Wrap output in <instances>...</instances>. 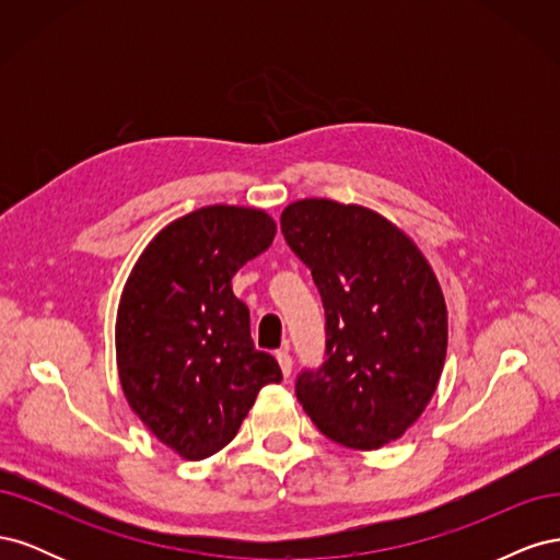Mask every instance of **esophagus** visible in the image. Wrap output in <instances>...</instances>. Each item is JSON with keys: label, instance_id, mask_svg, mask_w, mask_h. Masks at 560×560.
<instances>
[{"label": "esophagus", "instance_id": "esophagus-1", "mask_svg": "<svg viewBox=\"0 0 560 560\" xmlns=\"http://www.w3.org/2000/svg\"><path fill=\"white\" fill-rule=\"evenodd\" d=\"M276 360H278V364H280L282 376L290 378V374H292V354H290V350H287V348L278 350V352H276Z\"/></svg>", "mask_w": 560, "mask_h": 560}]
</instances>
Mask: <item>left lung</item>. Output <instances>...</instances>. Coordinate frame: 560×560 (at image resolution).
<instances>
[{"label":"left lung","instance_id":"obj_1","mask_svg":"<svg viewBox=\"0 0 560 560\" xmlns=\"http://www.w3.org/2000/svg\"><path fill=\"white\" fill-rule=\"evenodd\" d=\"M280 226L327 319L325 362L296 376V399L336 444L381 448L413 425L442 376V287L409 235L374 210L306 198L282 210Z\"/></svg>","mask_w":560,"mask_h":560}]
</instances>
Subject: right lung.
Masks as SVG:
<instances>
[{
	"mask_svg": "<svg viewBox=\"0 0 560 560\" xmlns=\"http://www.w3.org/2000/svg\"><path fill=\"white\" fill-rule=\"evenodd\" d=\"M276 238L264 210L208 206L147 245L116 315V364L130 409L186 460L222 451L268 383L273 354L254 348L231 278Z\"/></svg>",
	"mask_w": 560,
	"mask_h": 560,
	"instance_id": "1",
	"label": "right lung"
}]
</instances>
